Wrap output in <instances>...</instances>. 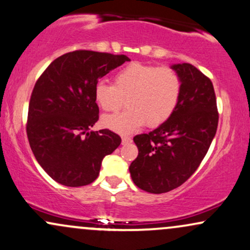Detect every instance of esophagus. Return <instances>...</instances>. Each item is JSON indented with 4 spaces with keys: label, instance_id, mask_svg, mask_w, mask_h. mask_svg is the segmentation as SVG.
Wrapping results in <instances>:
<instances>
[{
    "label": "esophagus",
    "instance_id": "esophagus-1",
    "mask_svg": "<svg viewBox=\"0 0 250 250\" xmlns=\"http://www.w3.org/2000/svg\"><path fill=\"white\" fill-rule=\"evenodd\" d=\"M132 142V138L128 137V136H123L122 137V143L123 144H128Z\"/></svg>",
    "mask_w": 250,
    "mask_h": 250
}]
</instances>
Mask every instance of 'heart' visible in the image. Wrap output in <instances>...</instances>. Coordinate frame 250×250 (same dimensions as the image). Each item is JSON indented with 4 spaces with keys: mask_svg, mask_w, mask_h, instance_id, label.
Returning <instances> with one entry per match:
<instances>
[{
    "mask_svg": "<svg viewBox=\"0 0 250 250\" xmlns=\"http://www.w3.org/2000/svg\"><path fill=\"white\" fill-rule=\"evenodd\" d=\"M181 79L174 69L152 64L131 63L114 75L113 85L99 82L95 99L105 112H116L126 99L127 108L102 119L110 130L127 133L144 124L157 127L166 122L177 107Z\"/></svg>",
    "mask_w": 250,
    "mask_h": 250,
    "instance_id": "heart-1",
    "label": "heart"
}]
</instances>
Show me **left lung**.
<instances>
[{
	"label": "left lung",
	"instance_id": "obj_1",
	"mask_svg": "<svg viewBox=\"0 0 250 250\" xmlns=\"http://www.w3.org/2000/svg\"><path fill=\"white\" fill-rule=\"evenodd\" d=\"M181 93L172 116L149 133L133 138L138 157L130 165L133 183L154 194L181 186L192 177L216 133L219 112L213 83L189 63L172 66Z\"/></svg>",
	"mask_w": 250,
	"mask_h": 250
}]
</instances>
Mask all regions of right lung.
Wrapping results in <instances>:
<instances>
[{
	"mask_svg": "<svg viewBox=\"0 0 250 250\" xmlns=\"http://www.w3.org/2000/svg\"><path fill=\"white\" fill-rule=\"evenodd\" d=\"M128 61L125 55L75 50L56 58L37 79L26 136L38 164L57 183L67 187L93 183L103 158L122 143L107 128H90L99 119L98 79Z\"/></svg>",
	"mask_w": 250,
	"mask_h": 250,
	"instance_id": "right-lung-1",
	"label": "right lung"
}]
</instances>
